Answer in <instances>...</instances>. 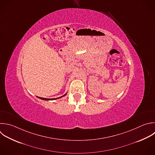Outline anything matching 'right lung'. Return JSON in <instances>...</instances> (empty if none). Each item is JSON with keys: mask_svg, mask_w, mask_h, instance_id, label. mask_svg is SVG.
Segmentation results:
<instances>
[{"mask_svg": "<svg viewBox=\"0 0 155 155\" xmlns=\"http://www.w3.org/2000/svg\"><path fill=\"white\" fill-rule=\"evenodd\" d=\"M66 94H67V93L65 94H64V95H62V96H61V97H58V98H53V99H48V98H44V97H38V98H39V99H42V100H45V101H52V100H55V99H59V98H61V97H64V96H66Z\"/></svg>", "mask_w": 155, "mask_h": 155, "instance_id": "obj_1", "label": "right lung"}]
</instances>
